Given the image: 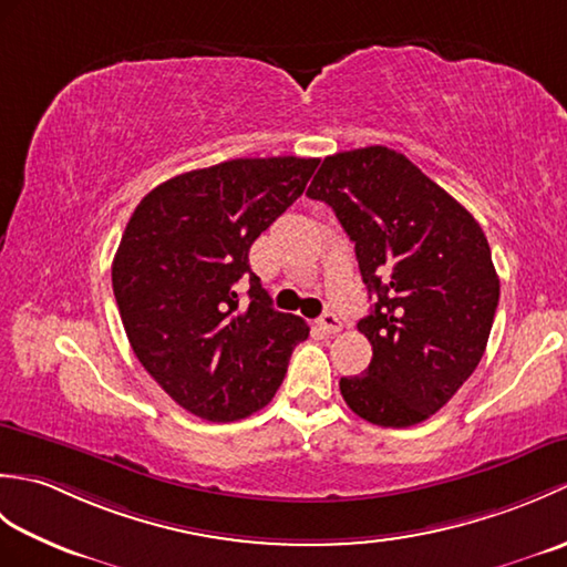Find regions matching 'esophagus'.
Wrapping results in <instances>:
<instances>
[{
    "mask_svg": "<svg viewBox=\"0 0 567 567\" xmlns=\"http://www.w3.org/2000/svg\"><path fill=\"white\" fill-rule=\"evenodd\" d=\"M319 327L327 333H339L343 329V321L333 315V311H323L319 319Z\"/></svg>",
    "mask_w": 567,
    "mask_h": 567,
    "instance_id": "esophagus-1",
    "label": "esophagus"
}]
</instances>
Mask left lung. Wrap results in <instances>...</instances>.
I'll use <instances>...</instances> for the list:
<instances>
[{
	"label": "left lung",
	"mask_w": 567,
	"mask_h": 567,
	"mask_svg": "<svg viewBox=\"0 0 567 567\" xmlns=\"http://www.w3.org/2000/svg\"><path fill=\"white\" fill-rule=\"evenodd\" d=\"M307 197L336 212L375 297L358 321L372 360L363 375L341 378L346 404L378 426L421 424L461 390L487 348L499 277L483 228L384 146L323 158Z\"/></svg>",
	"instance_id": "1"
}]
</instances>
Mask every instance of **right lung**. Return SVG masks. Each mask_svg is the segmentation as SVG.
I'll use <instances>...</instances> for the list:
<instances>
[{
	"label": "right lung",
	"instance_id": "obj_1",
	"mask_svg": "<svg viewBox=\"0 0 567 567\" xmlns=\"http://www.w3.org/2000/svg\"><path fill=\"white\" fill-rule=\"evenodd\" d=\"M317 158H236L177 175L131 214L112 262L128 343L199 419L226 424L272 400L305 319L275 311L248 250L302 195ZM246 279L249 305L235 282Z\"/></svg>",
	"mask_w": 567,
	"mask_h": 567
}]
</instances>
